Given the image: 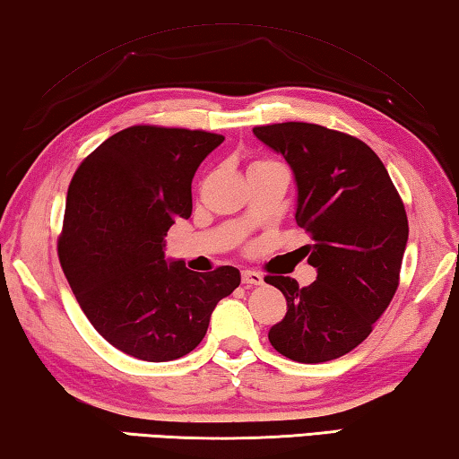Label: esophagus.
<instances>
[{
	"mask_svg": "<svg viewBox=\"0 0 459 459\" xmlns=\"http://www.w3.org/2000/svg\"><path fill=\"white\" fill-rule=\"evenodd\" d=\"M242 283L246 287H256V285H263L264 279H263V274L256 273V271H244L242 273Z\"/></svg>",
	"mask_w": 459,
	"mask_h": 459,
	"instance_id": "esophagus-1",
	"label": "esophagus"
}]
</instances>
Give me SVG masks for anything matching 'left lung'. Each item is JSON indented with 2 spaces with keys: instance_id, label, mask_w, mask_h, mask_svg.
Returning <instances> with one entry per match:
<instances>
[{
  "instance_id": "8db88e82",
  "label": "left lung",
  "mask_w": 459,
  "mask_h": 459,
  "mask_svg": "<svg viewBox=\"0 0 459 459\" xmlns=\"http://www.w3.org/2000/svg\"><path fill=\"white\" fill-rule=\"evenodd\" d=\"M252 133L291 168L295 223L314 239L299 250L318 273L301 289L291 277L264 279L287 299L269 341L298 363L333 361L369 336L396 293L408 242L404 205L363 141L312 123Z\"/></svg>"
}]
</instances>
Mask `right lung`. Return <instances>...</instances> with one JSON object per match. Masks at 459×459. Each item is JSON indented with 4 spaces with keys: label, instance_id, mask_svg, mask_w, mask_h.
<instances>
[{
    "label": "right lung",
    "instance_id": "add662e5",
    "mask_svg": "<svg viewBox=\"0 0 459 459\" xmlns=\"http://www.w3.org/2000/svg\"><path fill=\"white\" fill-rule=\"evenodd\" d=\"M221 143L215 133L129 126L91 152L69 185L63 273L91 326L126 355L185 357L242 281L236 266L195 273L166 258L168 230L193 213L196 168Z\"/></svg>",
    "mask_w": 459,
    "mask_h": 459
}]
</instances>
